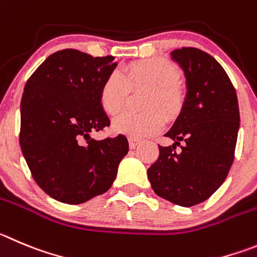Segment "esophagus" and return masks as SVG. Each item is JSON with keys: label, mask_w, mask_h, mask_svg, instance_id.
<instances>
[{"label": "esophagus", "mask_w": 257, "mask_h": 257, "mask_svg": "<svg viewBox=\"0 0 257 257\" xmlns=\"http://www.w3.org/2000/svg\"><path fill=\"white\" fill-rule=\"evenodd\" d=\"M128 142H129V147H131V150H134V148H136L137 146L140 145V141L134 140V138H129Z\"/></svg>", "instance_id": "obj_1"}]
</instances>
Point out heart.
Instances as JSON below:
<instances>
[{"mask_svg":"<svg viewBox=\"0 0 257 257\" xmlns=\"http://www.w3.org/2000/svg\"><path fill=\"white\" fill-rule=\"evenodd\" d=\"M177 80L176 67L160 58L133 62L119 73L110 74L99 91L100 105L107 115H115L123 107L128 88H148L142 104L146 112H121L112 120V131L134 140L160 133L165 125L161 114L174 119L183 107L184 92Z\"/></svg>","mask_w":257,"mask_h":257,"instance_id":"b5f03b06","label":"heart"}]
</instances>
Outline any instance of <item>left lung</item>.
Masks as SVG:
<instances>
[{
  "mask_svg": "<svg viewBox=\"0 0 257 257\" xmlns=\"http://www.w3.org/2000/svg\"><path fill=\"white\" fill-rule=\"evenodd\" d=\"M186 78V96L179 116L158 146V160L147 170L158 196L181 207L207 200L226 180L233 164L239 129L236 90L223 67L198 48L171 52ZM183 142V146L179 143ZM182 150L177 153L176 146Z\"/></svg>",
  "mask_w": 257,
  "mask_h": 257,
  "instance_id": "left-lung-1",
  "label": "left lung"
}]
</instances>
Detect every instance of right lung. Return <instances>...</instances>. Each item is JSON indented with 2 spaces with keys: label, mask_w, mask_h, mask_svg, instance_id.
I'll list each match as a JSON object with an SVG mask.
<instances>
[{
  "label": "right lung",
  "mask_w": 257,
  "mask_h": 257,
  "mask_svg": "<svg viewBox=\"0 0 257 257\" xmlns=\"http://www.w3.org/2000/svg\"><path fill=\"white\" fill-rule=\"evenodd\" d=\"M114 57L76 49L53 53L31 74L20 104V147L31 175L49 196L81 204L111 188L128 141H96L110 125L99 101L102 82L116 67Z\"/></svg>",
  "instance_id": "right-lung-1"
}]
</instances>
